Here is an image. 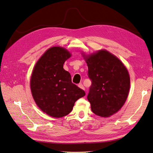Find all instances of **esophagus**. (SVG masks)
Instances as JSON below:
<instances>
[{
	"label": "esophagus",
	"instance_id": "34e87169",
	"mask_svg": "<svg viewBox=\"0 0 153 153\" xmlns=\"http://www.w3.org/2000/svg\"><path fill=\"white\" fill-rule=\"evenodd\" d=\"M78 87H79L81 88V89H83V90L85 91V87H83V85L82 84H79V85H78Z\"/></svg>",
	"mask_w": 153,
	"mask_h": 153
}]
</instances>
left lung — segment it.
<instances>
[{
  "label": "left lung",
  "instance_id": "8db88e82",
  "mask_svg": "<svg viewBox=\"0 0 153 153\" xmlns=\"http://www.w3.org/2000/svg\"><path fill=\"white\" fill-rule=\"evenodd\" d=\"M81 55L92 80L87 96L92 111L102 117L113 115L121 109L128 95V71L121 60L106 49Z\"/></svg>",
  "mask_w": 153,
  "mask_h": 153
}]
</instances>
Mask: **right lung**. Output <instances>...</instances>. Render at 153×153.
<instances>
[{"mask_svg": "<svg viewBox=\"0 0 153 153\" xmlns=\"http://www.w3.org/2000/svg\"><path fill=\"white\" fill-rule=\"evenodd\" d=\"M71 56L66 48L53 46L40 56L32 72L30 88L34 100L41 111L54 118L68 115L75 102L85 95L63 68Z\"/></svg>", "mask_w": 153, "mask_h": 153, "instance_id": "right-lung-1", "label": "right lung"}]
</instances>
